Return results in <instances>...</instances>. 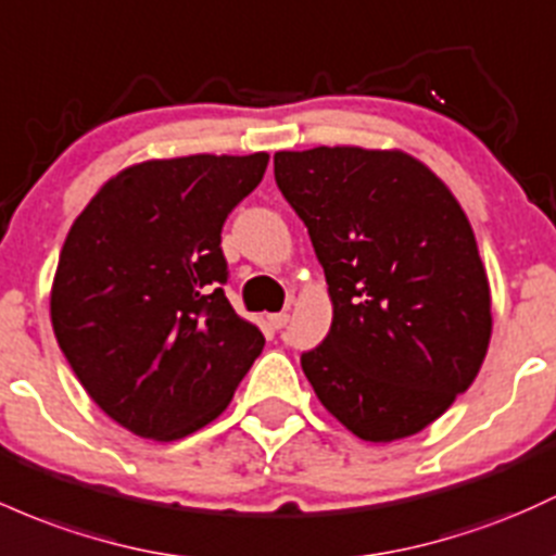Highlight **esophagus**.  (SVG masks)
<instances>
[{
  "instance_id": "obj_1",
  "label": "esophagus",
  "mask_w": 556,
  "mask_h": 556,
  "mask_svg": "<svg viewBox=\"0 0 556 556\" xmlns=\"http://www.w3.org/2000/svg\"><path fill=\"white\" fill-rule=\"evenodd\" d=\"M288 321H290V314H288V311H279V314H268V325H271L274 329L288 327Z\"/></svg>"
}]
</instances>
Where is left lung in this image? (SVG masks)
Returning <instances> with one entry per match:
<instances>
[{
  "label": "left lung",
  "instance_id": "left-lung-1",
  "mask_svg": "<svg viewBox=\"0 0 556 556\" xmlns=\"http://www.w3.org/2000/svg\"><path fill=\"white\" fill-rule=\"evenodd\" d=\"M274 176L332 301L325 343L301 356L316 399L362 441L417 435L472 386L491 343L467 213L404 150H282Z\"/></svg>",
  "mask_w": 556,
  "mask_h": 556
}]
</instances>
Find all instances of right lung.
I'll return each mask as SVG.
<instances>
[{
    "label": "right lung",
    "instance_id": "add662e5",
    "mask_svg": "<svg viewBox=\"0 0 556 556\" xmlns=\"http://www.w3.org/2000/svg\"><path fill=\"white\" fill-rule=\"evenodd\" d=\"M266 166L268 152L134 163L65 237L54 338L89 399L134 435L168 443L213 422L264 351L224 295L222 227Z\"/></svg>",
    "mask_w": 556,
    "mask_h": 556
}]
</instances>
